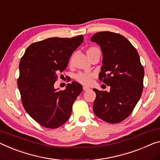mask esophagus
<instances>
[{
  "instance_id": "1",
  "label": "esophagus",
  "mask_w": 160,
  "mask_h": 160,
  "mask_svg": "<svg viewBox=\"0 0 160 160\" xmlns=\"http://www.w3.org/2000/svg\"><path fill=\"white\" fill-rule=\"evenodd\" d=\"M88 89H89V88L87 87H86V86H83V91H88Z\"/></svg>"
}]
</instances>
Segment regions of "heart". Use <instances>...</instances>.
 <instances>
[{"label":"heart","instance_id":"heart-1","mask_svg":"<svg viewBox=\"0 0 160 160\" xmlns=\"http://www.w3.org/2000/svg\"><path fill=\"white\" fill-rule=\"evenodd\" d=\"M96 48H92L89 49H93ZM94 77V74L91 73H83L80 72L76 76V78H77L78 82L83 83V84H89L92 81V77Z\"/></svg>","mask_w":160,"mask_h":160}]
</instances>
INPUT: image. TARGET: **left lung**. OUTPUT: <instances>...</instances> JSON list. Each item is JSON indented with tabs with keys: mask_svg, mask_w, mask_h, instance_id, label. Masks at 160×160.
<instances>
[{
	"mask_svg": "<svg viewBox=\"0 0 160 160\" xmlns=\"http://www.w3.org/2000/svg\"><path fill=\"white\" fill-rule=\"evenodd\" d=\"M99 44L103 54L99 78L109 92L94 88L96 93L93 110L96 116L116 124L128 117L143 91L144 67L132 44L119 33L103 31L91 38Z\"/></svg>",
	"mask_w": 160,
	"mask_h": 160,
	"instance_id": "left-lung-1",
	"label": "left lung"
}]
</instances>
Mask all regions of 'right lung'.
Here are the masks:
<instances>
[{"label":"right lung","instance_id":"obj_1","mask_svg":"<svg viewBox=\"0 0 160 160\" xmlns=\"http://www.w3.org/2000/svg\"><path fill=\"white\" fill-rule=\"evenodd\" d=\"M83 36L49 38L31 44L19 64L18 87L22 104L31 118L41 126L56 129L69 119L72 105L82 92L78 82L64 90L54 88L58 73L66 69L73 51Z\"/></svg>","mask_w":160,"mask_h":160}]
</instances>
